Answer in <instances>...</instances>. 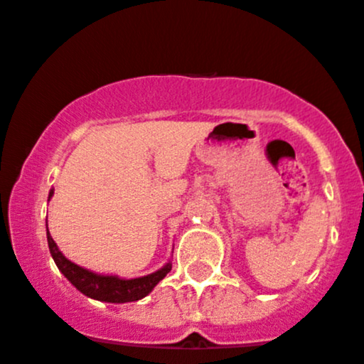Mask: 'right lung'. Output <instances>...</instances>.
I'll list each match as a JSON object with an SVG mask.
<instances>
[{"label": "right lung", "instance_id": "right-lung-1", "mask_svg": "<svg viewBox=\"0 0 364 364\" xmlns=\"http://www.w3.org/2000/svg\"><path fill=\"white\" fill-rule=\"evenodd\" d=\"M51 196L53 192H49V197ZM46 229H48V224H46ZM48 245L56 267H58V270L62 272L63 276L83 295L103 302H117V304H122V302L140 301V299H144L147 294L153 291V288L167 276L172 268V264L167 263L164 268H160L158 272L149 274L146 277H139V279H119L115 276H100V274H94V272L77 267L76 263L67 259L58 250V247H56L55 240L51 238L49 231Z\"/></svg>", "mask_w": 364, "mask_h": 364}]
</instances>
